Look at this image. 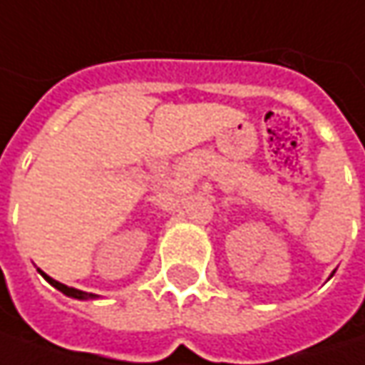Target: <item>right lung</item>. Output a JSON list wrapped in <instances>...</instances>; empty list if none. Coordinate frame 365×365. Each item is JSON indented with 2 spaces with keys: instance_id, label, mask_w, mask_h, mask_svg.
Returning <instances> with one entry per match:
<instances>
[{
  "instance_id": "add662e5",
  "label": "right lung",
  "mask_w": 365,
  "mask_h": 365,
  "mask_svg": "<svg viewBox=\"0 0 365 365\" xmlns=\"http://www.w3.org/2000/svg\"><path fill=\"white\" fill-rule=\"evenodd\" d=\"M43 277H45V281L47 283H51L55 289H59L63 295H68V297H74V299H95L97 295L95 293H86V291H80V289H74V287H68V285H63V283H59V281H55V279H51L49 274H45L43 270H38Z\"/></svg>"
}]
</instances>
